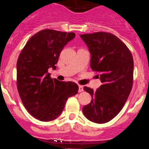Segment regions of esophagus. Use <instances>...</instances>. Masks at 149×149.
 <instances>
[{
  "mask_svg": "<svg viewBox=\"0 0 149 149\" xmlns=\"http://www.w3.org/2000/svg\"><path fill=\"white\" fill-rule=\"evenodd\" d=\"M78 88H79L78 91H79V92H80V93H81V92H83V91H84V88H83V86H81V85H79Z\"/></svg>",
  "mask_w": 149,
  "mask_h": 149,
  "instance_id": "1",
  "label": "esophagus"
}]
</instances>
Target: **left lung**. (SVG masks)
Wrapping results in <instances>:
<instances>
[{
    "mask_svg": "<svg viewBox=\"0 0 149 149\" xmlns=\"http://www.w3.org/2000/svg\"><path fill=\"white\" fill-rule=\"evenodd\" d=\"M89 48L90 66L98 72L102 83L96 91L84 86L92 96L83 107L87 119L95 123L108 122L118 115L131 93L134 60L131 51L113 34L98 32L80 36Z\"/></svg>",
    "mask_w": 149,
    "mask_h": 149,
    "instance_id": "left-lung-1",
    "label": "left lung"
}]
</instances>
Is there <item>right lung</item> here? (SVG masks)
I'll list each match as a JSON object with an SVG mask.
<instances>
[{
	"label": "right lung",
	"instance_id": "obj_1",
	"mask_svg": "<svg viewBox=\"0 0 149 149\" xmlns=\"http://www.w3.org/2000/svg\"><path fill=\"white\" fill-rule=\"evenodd\" d=\"M74 33L43 30L25 45L17 61V87L24 105L36 119L49 122L63 112L67 99L77 93L75 83L52 79L48 68H56L64 46Z\"/></svg>",
	"mask_w": 149,
	"mask_h": 149
}]
</instances>
